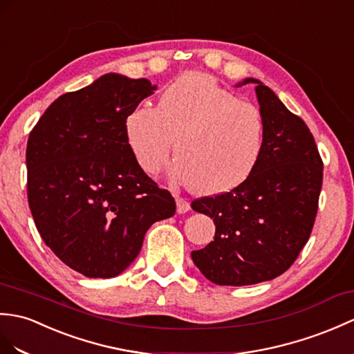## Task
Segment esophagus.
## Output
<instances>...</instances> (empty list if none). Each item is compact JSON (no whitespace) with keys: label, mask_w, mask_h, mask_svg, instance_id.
Returning <instances> with one entry per match:
<instances>
[{"label":"esophagus","mask_w":354,"mask_h":354,"mask_svg":"<svg viewBox=\"0 0 354 354\" xmlns=\"http://www.w3.org/2000/svg\"><path fill=\"white\" fill-rule=\"evenodd\" d=\"M176 211L178 214H185L187 211H190V203L184 197H176Z\"/></svg>","instance_id":"esophagus-1"}]
</instances>
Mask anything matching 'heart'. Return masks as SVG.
<instances>
[{"label": "heart", "instance_id": "1", "mask_svg": "<svg viewBox=\"0 0 354 354\" xmlns=\"http://www.w3.org/2000/svg\"><path fill=\"white\" fill-rule=\"evenodd\" d=\"M125 134L140 169L151 176L167 162L175 140L171 175L193 192L212 196L240 187L257 169L266 120L258 106L212 77L190 72L164 90L157 109L136 106Z\"/></svg>", "mask_w": 354, "mask_h": 354}]
</instances>
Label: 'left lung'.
<instances>
[{"label":"left lung","instance_id":"8db88e82","mask_svg":"<svg viewBox=\"0 0 354 354\" xmlns=\"http://www.w3.org/2000/svg\"><path fill=\"white\" fill-rule=\"evenodd\" d=\"M248 83L257 84L266 120L258 166L234 190L192 202L214 220V241L192 258L217 285H254L285 273L309 240L323 184V161L306 123L259 80L236 86Z\"/></svg>","mask_w":354,"mask_h":354}]
</instances>
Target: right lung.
<instances>
[{
	"instance_id": "add662e5",
	"label": "right lung",
	"mask_w": 354,
	"mask_h": 354,
	"mask_svg": "<svg viewBox=\"0 0 354 354\" xmlns=\"http://www.w3.org/2000/svg\"><path fill=\"white\" fill-rule=\"evenodd\" d=\"M157 86L105 73L48 106L27 143L28 203L45 244L86 277L120 274L155 221L175 214L167 190L140 169L128 114Z\"/></svg>"
}]
</instances>
